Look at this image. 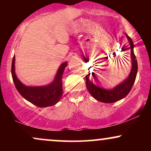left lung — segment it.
I'll return each instance as SVG.
<instances>
[{
    "mask_svg": "<svg viewBox=\"0 0 151 151\" xmlns=\"http://www.w3.org/2000/svg\"><path fill=\"white\" fill-rule=\"evenodd\" d=\"M126 35L131 45L130 48H131V60H132L131 71L127 79H126V80L119 84V85L115 86L114 89L109 90L99 87L93 82V79H94L96 78L93 72L91 74V76H90V73L86 76V85L88 91L91 93V96L97 101L103 102V103H114L126 97L128 93L130 92L131 89H132V86L136 80L137 72H138V63H137L136 56L133 52L134 45H133L132 40L128 35L126 34Z\"/></svg>",
    "mask_w": 151,
    "mask_h": 151,
    "instance_id": "8db88e82",
    "label": "left lung"
}]
</instances>
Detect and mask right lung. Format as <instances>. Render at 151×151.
<instances>
[{
	"label": "right lung",
	"instance_id": "obj_1",
	"mask_svg": "<svg viewBox=\"0 0 151 151\" xmlns=\"http://www.w3.org/2000/svg\"><path fill=\"white\" fill-rule=\"evenodd\" d=\"M15 60L14 55L12 61V77L15 87L22 97L38 107L51 106L58 103L63 94L62 77L67 62H64L60 65L54 81L48 85L27 86L19 80L15 74Z\"/></svg>",
	"mask_w": 151,
	"mask_h": 151
}]
</instances>
